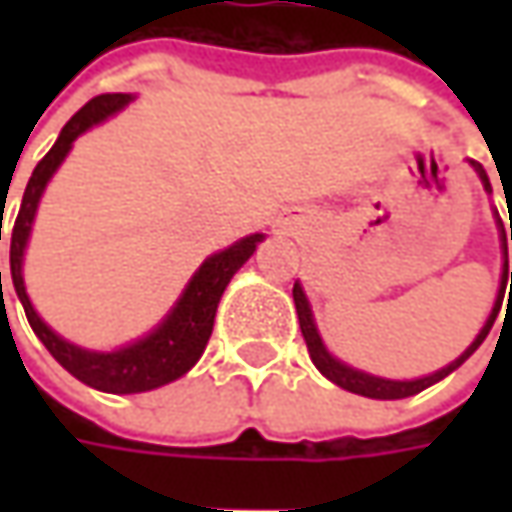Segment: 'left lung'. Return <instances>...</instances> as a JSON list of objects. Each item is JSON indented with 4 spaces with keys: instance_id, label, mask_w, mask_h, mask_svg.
Segmentation results:
<instances>
[{
    "instance_id": "1",
    "label": "left lung",
    "mask_w": 512,
    "mask_h": 512,
    "mask_svg": "<svg viewBox=\"0 0 512 512\" xmlns=\"http://www.w3.org/2000/svg\"><path fill=\"white\" fill-rule=\"evenodd\" d=\"M470 165L473 170L479 173V179H482V185L487 193H493L490 190V179H487V173L479 162H473L470 159ZM499 216V213H496ZM502 222V219H499ZM510 239H512V216H510ZM502 250H504V267H502V287H499V296H496V305L490 310V319L484 322L482 333L473 339V344L464 350L462 356L456 359V362H450L442 370H436V373H430V376H424V379H410V382H396V379H382V376H370V373H364V370H356V367H350V364L339 362L336 356H330V350L322 342V336H319V330H316V322H313V313H310V302H307L305 290L302 285L296 282L293 285V302H296V313H299V327H302V336H305L307 342V353H310V359L313 364L319 367V373L327 376L333 384H339L344 390H350V393H359V396H367V399H407V396H416V393H422L424 387H430V384L442 382L444 376H450L456 367H462L476 350H479V344L487 339V333H490V327L496 322V316H499V307H502L504 299V287H507V279H510V296H512V270L507 267V236H504V227H502ZM510 296H507V302H510Z\"/></svg>"
}]
</instances>
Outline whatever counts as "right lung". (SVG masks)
Here are the masks:
<instances>
[{"instance_id": "right-lung-1", "label": "right lung", "mask_w": 512, "mask_h": 512, "mask_svg": "<svg viewBox=\"0 0 512 512\" xmlns=\"http://www.w3.org/2000/svg\"><path fill=\"white\" fill-rule=\"evenodd\" d=\"M130 99H133L130 93H102V96L90 99L88 105L70 119L59 133L56 145L45 153V159L33 170L28 187H25V196H22L19 216L10 227V279H13L19 302L25 307V316H28L33 333L42 339V344L50 350V356L62 364L70 376H76L79 382L90 384L96 390H105V393H145V390H156L162 384L176 382L179 376H185L187 370L199 362V356L205 353L207 339L213 333L216 307H219L227 282L253 256L256 245L265 239L262 233H253V236L239 239L236 245L225 247L222 253H213L210 259H205V265L193 273L185 293L179 296V302L162 319V325L153 327L145 339L128 344V347H119L113 353H96V350H85L79 344H70L68 339L56 336L39 319V313L30 305L25 279H22V259H25V247H28L30 227H33L39 199L48 187L50 176L65 162L73 142L88 128L105 122L113 113H119Z\"/></svg>"}]
</instances>
